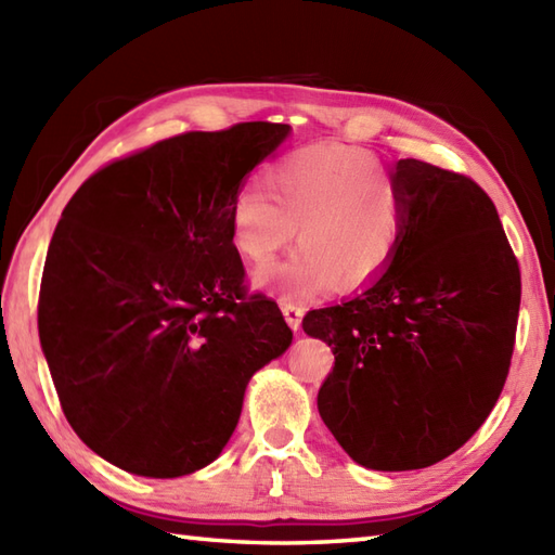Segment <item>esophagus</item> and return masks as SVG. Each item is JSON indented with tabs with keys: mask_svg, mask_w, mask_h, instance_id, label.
<instances>
[{
	"mask_svg": "<svg viewBox=\"0 0 555 555\" xmlns=\"http://www.w3.org/2000/svg\"><path fill=\"white\" fill-rule=\"evenodd\" d=\"M281 310H284V317H286L288 326L293 328V332H298V328H300V322H302V314H305V310L300 308L298 302H291V300H284V302H281Z\"/></svg>",
	"mask_w": 555,
	"mask_h": 555,
	"instance_id": "obj_1",
	"label": "esophagus"
}]
</instances>
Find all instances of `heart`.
Wrapping results in <instances>:
<instances>
[{
  "label": "heart",
  "mask_w": 555,
  "mask_h": 555,
  "mask_svg": "<svg viewBox=\"0 0 555 555\" xmlns=\"http://www.w3.org/2000/svg\"><path fill=\"white\" fill-rule=\"evenodd\" d=\"M262 185L235 193L231 241L262 269L296 238L286 262L257 274V286L284 298H312L334 288L356 293L379 284L408 235L403 193L370 150L314 143L288 152L264 173Z\"/></svg>",
  "instance_id": "heart-1"
}]
</instances>
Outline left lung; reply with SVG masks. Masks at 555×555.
Listing matches in <instances>:
<instances>
[{"label": "left lung", "mask_w": 555, "mask_h": 555, "mask_svg": "<svg viewBox=\"0 0 555 555\" xmlns=\"http://www.w3.org/2000/svg\"><path fill=\"white\" fill-rule=\"evenodd\" d=\"M408 235L379 284L302 317L334 350L317 408L370 469H422L469 441L511 370L520 264L469 176L400 159Z\"/></svg>", "instance_id": "1"}]
</instances>
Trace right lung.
Returning a JSON list of instances; mask_svg holds the SVG:
<instances>
[{
	"label": "right lung",
	"instance_id": "add662e5",
	"mask_svg": "<svg viewBox=\"0 0 555 555\" xmlns=\"http://www.w3.org/2000/svg\"><path fill=\"white\" fill-rule=\"evenodd\" d=\"M288 131L245 121L159 140L92 173L62 211L40 344L68 424L126 473L209 465L250 376L291 346L279 305L245 286L229 221L243 179Z\"/></svg>",
	"mask_w": 555,
	"mask_h": 555
}]
</instances>
